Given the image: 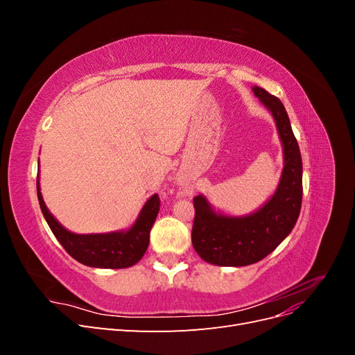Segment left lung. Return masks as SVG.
Returning <instances> with one entry per match:
<instances>
[{"label":"left lung","instance_id":"left-lung-1","mask_svg":"<svg viewBox=\"0 0 355 355\" xmlns=\"http://www.w3.org/2000/svg\"><path fill=\"white\" fill-rule=\"evenodd\" d=\"M252 90L274 118L284 167L272 197L245 216L216 211L204 196L194 198L192 245L202 261L218 266H245L262 261L292 232L302 204V157L284 105L257 85Z\"/></svg>","mask_w":355,"mask_h":355}]
</instances>
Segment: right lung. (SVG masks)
<instances>
[{"instance_id": "add662e5", "label": "right lung", "mask_w": 355, "mask_h": 355, "mask_svg": "<svg viewBox=\"0 0 355 355\" xmlns=\"http://www.w3.org/2000/svg\"><path fill=\"white\" fill-rule=\"evenodd\" d=\"M37 196L44 219L58 241L63 245V249L75 261L92 268L121 270V268L136 265L148 249L149 232H151L159 210V198L154 194L145 202L137 219L128 230L105 234H75L62 227L58 219L49 211L41 194L40 175L37 176Z\"/></svg>"}]
</instances>
